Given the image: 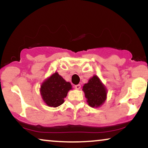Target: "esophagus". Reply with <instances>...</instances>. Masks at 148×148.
I'll list each match as a JSON object with an SVG mask.
<instances>
[{
    "label": "esophagus",
    "mask_w": 148,
    "mask_h": 148,
    "mask_svg": "<svg viewBox=\"0 0 148 148\" xmlns=\"http://www.w3.org/2000/svg\"><path fill=\"white\" fill-rule=\"evenodd\" d=\"M75 88L76 90H79V89L81 88V85H79V84L75 85Z\"/></svg>",
    "instance_id": "esophagus-1"
}]
</instances>
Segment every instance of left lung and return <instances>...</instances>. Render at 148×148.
<instances>
[{"mask_svg": "<svg viewBox=\"0 0 148 148\" xmlns=\"http://www.w3.org/2000/svg\"><path fill=\"white\" fill-rule=\"evenodd\" d=\"M83 91L90 106L98 107L106 100V89L96 75L91 78L88 84L84 85Z\"/></svg>", "mask_w": 148, "mask_h": 148, "instance_id": "8db88e82", "label": "left lung"}]
</instances>
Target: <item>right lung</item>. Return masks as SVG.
<instances>
[{
	"mask_svg": "<svg viewBox=\"0 0 148 148\" xmlns=\"http://www.w3.org/2000/svg\"><path fill=\"white\" fill-rule=\"evenodd\" d=\"M71 87L69 82H66L58 73H55L42 84L40 92L48 106L57 107L64 102V98Z\"/></svg>",
	"mask_w": 148,
	"mask_h": 148,
	"instance_id": "obj_1",
	"label": "right lung"
}]
</instances>
